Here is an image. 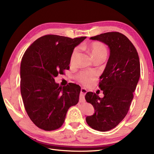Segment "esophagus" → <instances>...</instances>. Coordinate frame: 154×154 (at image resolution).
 <instances>
[{
    "label": "esophagus",
    "instance_id": "1",
    "mask_svg": "<svg viewBox=\"0 0 154 154\" xmlns=\"http://www.w3.org/2000/svg\"><path fill=\"white\" fill-rule=\"evenodd\" d=\"M87 92V90L86 88H83V87L81 88V94L80 96V102H81V103H83V102L85 101L84 98V96L85 95Z\"/></svg>",
    "mask_w": 154,
    "mask_h": 154
}]
</instances>
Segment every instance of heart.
<instances>
[{
    "label": "heart",
    "mask_w": 154,
    "mask_h": 154,
    "mask_svg": "<svg viewBox=\"0 0 154 154\" xmlns=\"http://www.w3.org/2000/svg\"><path fill=\"white\" fill-rule=\"evenodd\" d=\"M85 48L87 51H89L94 59L97 58H103L105 59L106 57L107 49L106 46L103 44L99 42H92L87 46ZM78 54V49H74L71 56V63H73L75 62ZM76 78L78 80L82 83L83 84H87L93 80H94L96 78V74L90 71H82L78 74Z\"/></svg>",
    "instance_id": "obj_1"
}]
</instances>
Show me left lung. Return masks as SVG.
<instances>
[{"label": "left lung", "mask_w": 154, "mask_h": 154, "mask_svg": "<svg viewBox=\"0 0 154 154\" xmlns=\"http://www.w3.org/2000/svg\"><path fill=\"white\" fill-rule=\"evenodd\" d=\"M108 45L110 56L99 83L103 97L88 92L85 98L94 106V113L87 116L88 126L100 132L116 127L127 115L133 93L140 77L138 53L127 36L109 32L90 38Z\"/></svg>", "instance_id": "1"}]
</instances>
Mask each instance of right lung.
<instances>
[{
    "instance_id": "add662e5",
    "label": "right lung",
    "mask_w": 154,
    "mask_h": 154,
    "mask_svg": "<svg viewBox=\"0 0 154 154\" xmlns=\"http://www.w3.org/2000/svg\"><path fill=\"white\" fill-rule=\"evenodd\" d=\"M87 38L48 35L36 40L20 63V92L27 115L38 128L47 131L63 125L70 107L79 101L81 87L69 83L59 85L58 74L69 69L74 48Z\"/></svg>"
}]
</instances>
